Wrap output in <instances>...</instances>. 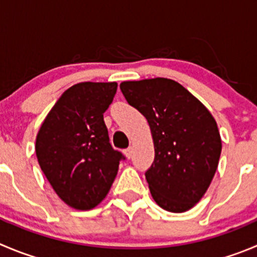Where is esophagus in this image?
<instances>
[{
    "label": "esophagus",
    "mask_w": 257,
    "mask_h": 257,
    "mask_svg": "<svg viewBox=\"0 0 257 257\" xmlns=\"http://www.w3.org/2000/svg\"><path fill=\"white\" fill-rule=\"evenodd\" d=\"M123 154H124V156H126L127 159H131V156H133V148L124 149Z\"/></svg>",
    "instance_id": "obj_1"
}]
</instances>
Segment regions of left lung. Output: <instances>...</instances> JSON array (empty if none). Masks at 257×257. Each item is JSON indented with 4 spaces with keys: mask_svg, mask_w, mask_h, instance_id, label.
Segmentation results:
<instances>
[{
    "mask_svg": "<svg viewBox=\"0 0 257 257\" xmlns=\"http://www.w3.org/2000/svg\"><path fill=\"white\" fill-rule=\"evenodd\" d=\"M119 88L150 126L155 159L145 177L154 200L173 213L193 208L211 185L221 156L214 117L173 79L130 80Z\"/></svg>",
    "mask_w": 257,
    "mask_h": 257,
    "instance_id": "1",
    "label": "left lung"
}]
</instances>
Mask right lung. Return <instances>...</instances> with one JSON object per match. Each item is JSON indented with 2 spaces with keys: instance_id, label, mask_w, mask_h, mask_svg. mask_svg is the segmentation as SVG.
<instances>
[{
  "instance_id": "1",
  "label": "right lung",
  "mask_w": 257,
  "mask_h": 257,
  "mask_svg": "<svg viewBox=\"0 0 257 257\" xmlns=\"http://www.w3.org/2000/svg\"><path fill=\"white\" fill-rule=\"evenodd\" d=\"M116 90V82L72 85L54 104L36 136L41 170L58 197L74 209L88 211L101 203L123 159L109 144L103 119Z\"/></svg>"
}]
</instances>
